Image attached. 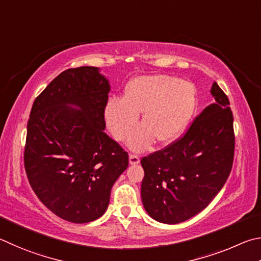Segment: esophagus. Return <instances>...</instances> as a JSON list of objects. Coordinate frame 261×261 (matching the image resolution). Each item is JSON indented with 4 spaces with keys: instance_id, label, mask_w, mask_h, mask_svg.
<instances>
[{
    "instance_id": "obj_1",
    "label": "esophagus",
    "mask_w": 261,
    "mask_h": 261,
    "mask_svg": "<svg viewBox=\"0 0 261 261\" xmlns=\"http://www.w3.org/2000/svg\"><path fill=\"white\" fill-rule=\"evenodd\" d=\"M140 163V158L136 154H129V164L130 165H136Z\"/></svg>"
}]
</instances>
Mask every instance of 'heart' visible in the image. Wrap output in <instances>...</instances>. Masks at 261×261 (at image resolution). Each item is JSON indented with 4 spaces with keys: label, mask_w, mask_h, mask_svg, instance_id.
Wrapping results in <instances>:
<instances>
[{
    "label": "heart",
    "mask_w": 261,
    "mask_h": 261,
    "mask_svg": "<svg viewBox=\"0 0 261 261\" xmlns=\"http://www.w3.org/2000/svg\"><path fill=\"white\" fill-rule=\"evenodd\" d=\"M197 107L194 84L171 75H140L126 86L122 98L110 99L104 117L109 130L121 141L129 133L142 112L143 125L128 136V147L143 151L156 138L171 143L185 133Z\"/></svg>",
    "instance_id": "heart-1"
}]
</instances>
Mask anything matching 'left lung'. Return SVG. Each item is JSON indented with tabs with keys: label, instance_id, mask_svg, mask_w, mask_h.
Returning a JSON list of instances; mask_svg holds the SVG:
<instances>
[{
	"label": "left lung",
	"instance_id": "obj_1",
	"mask_svg": "<svg viewBox=\"0 0 261 261\" xmlns=\"http://www.w3.org/2000/svg\"><path fill=\"white\" fill-rule=\"evenodd\" d=\"M211 95L214 102L180 140L141 161V197L156 221L174 225L193 218L211 203L230 174L235 136L229 99L217 82Z\"/></svg>",
	"mask_w": 261,
	"mask_h": 261
}]
</instances>
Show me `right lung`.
I'll list each match as a JSON object with an SVG mask.
<instances>
[{
  "label": "right lung",
  "mask_w": 261,
  "mask_h": 261,
  "mask_svg": "<svg viewBox=\"0 0 261 261\" xmlns=\"http://www.w3.org/2000/svg\"><path fill=\"white\" fill-rule=\"evenodd\" d=\"M109 80L98 67L68 68L31 110L24 153L30 185L50 211L74 223L103 216L128 153L104 133Z\"/></svg>",
  "instance_id": "add662e5"
}]
</instances>
